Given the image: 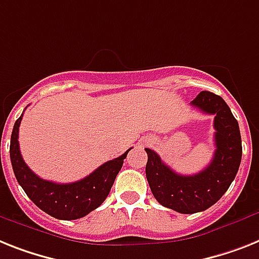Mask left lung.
<instances>
[{
	"label": "left lung",
	"mask_w": 259,
	"mask_h": 259,
	"mask_svg": "<svg viewBox=\"0 0 259 259\" xmlns=\"http://www.w3.org/2000/svg\"><path fill=\"white\" fill-rule=\"evenodd\" d=\"M191 104L205 114L214 115L215 151L204 170L192 176L179 175L164 164L155 151L145 148L148 155L145 175L153 196L163 206L183 214L206 210L219 201L234 180L242 157L238 121L225 100L201 91Z\"/></svg>",
	"instance_id": "left-lung-1"
}]
</instances>
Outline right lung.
<instances>
[{
	"label": "right lung",
	"instance_id": "right-lung-1",
	"mask_svg": "<svg viewBox=\"0 0 259 259\" xmlns=\"http://www.w3.org/2000/svg\"><path fill=\"white\" fill-rule=\"evenodd\" d=\"M22 115L14 123L10 139V160L18 184L38 208L58 220H78L103 204L111 191L116 175L127 157L124 152L96 168L82 180L58 184L38 177L23 161L19 151L18 131Z\"/></svg>",
	"mask_w": 259,
	"mask_h": 259
}]
</instances>
